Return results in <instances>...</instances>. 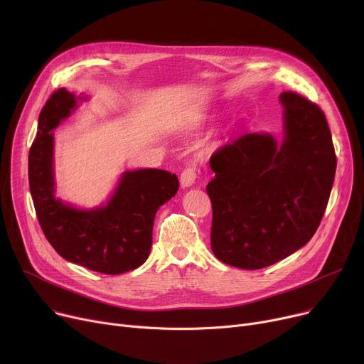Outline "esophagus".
Segmentation results:
<instances>
[{
  "label": "esophagus",
  "instance_id": "obj_1",
  "mask_svg": "<svg viewBox=\"0 0 364 364\" xmlns=\"http://www.w3.org/2000/svg\"><path fill=\"white\" fill-rule=\"evenodd\" d=\"M198 169L195 168V166H188V168H186L183 172H181V176H180V183H181V186L183 187H190V186H193V183L196 181V178H198Z\"/></svg>",
  "mask_w": 364,
  "mask_h": 364
}]
</instances>
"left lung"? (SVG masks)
Masks as SVG:
<instances>
[{
  "instance_id": "1",
  "label": "left lung",
  "mask_w": 364,
  "mask_h": 364,
  "mask_svg": "<svg viewBox=\"0 0 364 364\" xmlns=\"http://www.w3.org/2000/svg\"><path fill=\"white\" fill-rule=\"evenodd\" d=\"M279 100L282 144L272 134H245L209 159L211 247L237 269H264L309 243L333 186L336 156L323 110L292 91Z\"/></svg>"
}]
</instances>
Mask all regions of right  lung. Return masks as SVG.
<instances>
[{
    "instance_id": "obj_1",
    "label": "right lung",
    "mask_w": 364,
    "mask_h": 364,
    "mask_svg": "<svg viewBox=\"0 0 364 364\" xmlns=\"http://www.w3.org/2000/svg\"><path fill=\"white\" fill-rule=\"evenodd\" d=\"M76 100L60 88L40 113L28 159L35 213L47 240L66 261L103 274H122L147 259L155 215L176 196L178 178L164 169L127 171L105 206L78 209L57 199L53 129L76 109Z\"/></svg>"
}]
</instances>
